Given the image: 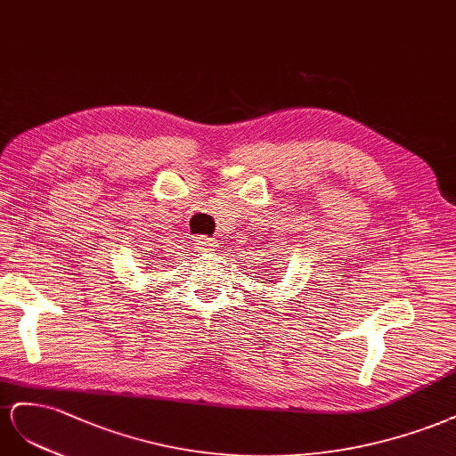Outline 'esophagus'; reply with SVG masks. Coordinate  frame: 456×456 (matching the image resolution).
I'll use <instances>...</instances> for the list:
<instances>
[{
  "mask_svg": "<svg viewBox=\"0 0 456 456\" xmlns=\"http://www.w3.org/2000/svg\"><path fill=\"white\" fill-rule=\"evenodd\" d=\"M216 246V242L212 240V239H208V237H202V235H199V237H194V248L197 250H200V252H208V250H212Z\"/></svg>",
  "mask_w": 456,
  "mask_h": 456,
  "instance_id": "esophagus-1",
  "label": "esophagus"
}]
</instances>
